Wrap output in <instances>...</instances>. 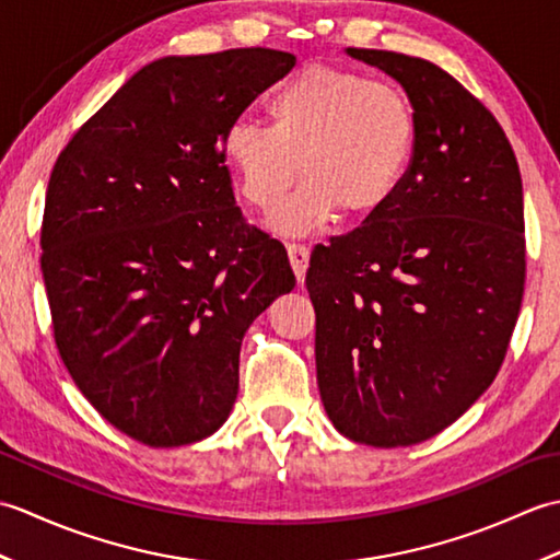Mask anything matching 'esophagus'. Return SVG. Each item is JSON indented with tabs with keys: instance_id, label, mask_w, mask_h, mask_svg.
I'll list each match as a JSON object with an SVG mask.
<instances>
[{
	"instance_id": "34e87169",
	"label": "esophagus",
	"mask_w": 560,
	"mask_h": 560,
	"mask_svg": "<svg viewBox=\"0 0 560 560\" xmlns=\"http://www.w3.org/2000/svg\"><path fill=\"white\" fill-rule=\"evenodd\" d=\"M289 259H291V267L295 271V279L303 281L305 279V269H307V259H311V249L303 243H289Z\"/></svg>"
}]
</instances>
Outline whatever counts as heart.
<instances>
[{"label":"heart","instance_id":"heart-1","mask_svg":"<svg viewBox=\"0 0 560 560\" xmlns=\"http://www.w3.org/2000/svg\"><path fill=\"white\" fill-rule=\"evenodd\" d=\"M267 113L271 127L233 120L221 151L257 211L277 209L303 177L301 192L271 219L283 235L313 233L337 213L349 221L377 217L419 147L411 98L359 69L305 65L271 93Z\"/></svg>","mask_w":560,"mask_h":560}]
</instances>
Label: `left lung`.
<instances>
[{
	"instance_id": "8db88e82",
	"label": "left lung",
	"mask_w": 560,
	"mask_h": 560,
	"mask_svg": "<svg viewBox=\"0 0 560 560\" xmlns=\"http://www.w3.org/2000/svg\"><path fill=\"white\" fill-rule=\"evenodd\" d=\"M397 79L419 147L395 199L315 245L317 387L341 435L373 447L433 438L501 368L525 293V207L493 113L421 57L349 47Z\"/></svg>"
}]
</instances>
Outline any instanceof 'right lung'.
<instances>
[{"label":"right lung","instance_id":"obj_1","mask_svg":"<svg viewBox=\"0 0 560 560\" xmlns=\"http://www.w3.org/2000/svg\"><path fill=\"white\" fill-rule=\"evenodd\" d=\"M291 52L237 47L139 69L57 156L40 269L59 355L117 431L177 447L219 431L241 341L295 287L235 205L221 139Z\"/></svg>","mask_w":560,"mask_h":560}]
</instances>
